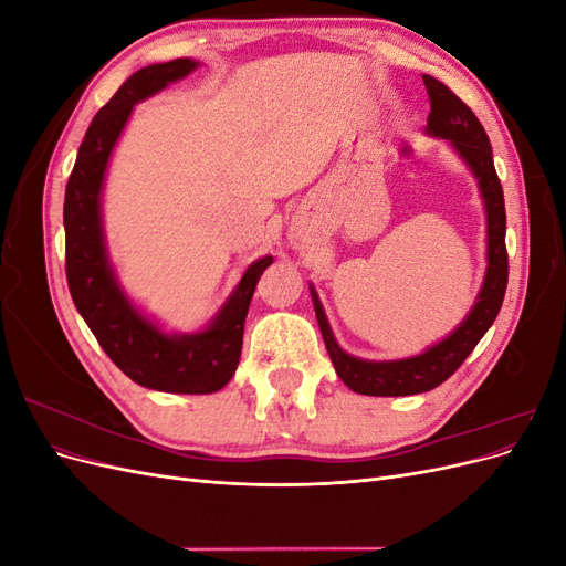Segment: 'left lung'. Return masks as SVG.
Wrapping results in <instances>:
<instances>
[{
    "mask_svg": "<svg viewBox=\"0 0 566 566\" xmlns=\"http://www.w3.org/2000/svg\"><path fill=\"white\" fill-rule=\"evenodd\" d=\"M430 96V115H427L424 132L434 139H447L458 158L468 165L476 179L479 196L484 200L486 212V273L484 283L468 316L460 321L458 328L439 339L437 345L424 352L394 361H370L347 354L337 345L316 287L310 285L318 328L331 354V361L339 380L352 391L366 397H410L439 387L443 380L460 368V364L472 354L479 339L491 328L507 287V252H505V200L503 186L493 167V150L489 136L476 115L462 101L432 75H422Z\"/></svg>",
    "mask_w": 566,
    "mask_h": 566,
    "instance_id": "left-lung-1",
    "label": "left lung"
}]
</instances>
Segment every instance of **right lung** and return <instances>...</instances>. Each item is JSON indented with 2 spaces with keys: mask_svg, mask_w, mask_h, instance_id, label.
<instances>
[{
  "mask_svg": "<svg viewBox=\"0 0 566 566\" xmlns=\"http://www.w3.org/2000/svg\"><path fill=\"white\" fill-rule=\"evenodd\" d=\"M198 65L193 59L153 63L115 92L84 134L63 202L65 276L80 316L129 380L169 394H212L233 378L250 300L273 262L271 254L254 260L212 321L196 333L163 331L127 297L111 264L101 196L113 148L139 101L191 75Z\"/></svg>",
  "mask_w": 566,
  "mask_h": 566,
  "instance_id": "1",
  "label": "right lung"
}]
</instances>
